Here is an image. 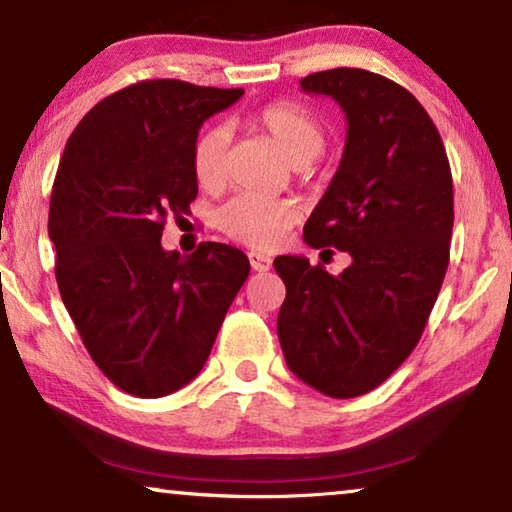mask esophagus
<instances>
[{"label":"esophagus","mask_w":512,"mask_h":512,"mask_svg":"<svg viewBox=\"0 0 512 512\" xmlns=\"http://www.w3.org/2000/svg\"><path fill=\"white\" fill-rule=\"evenodd\" d=\"M248 259H250V266H253L255 271H269L271 269V264H273V259L269 257V255H264V253H257V250H250L248 253Z\"/></svg>","instance_id":"1"}]
</instances>
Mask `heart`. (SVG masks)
<instances>
[{"mask_svg":"<svg viewBox=\"0 0 512 512\" xmlns=\"http://www.w3.org/2000/svg\"><path fill=\"white\" fill-rule=\"evenodd\" d=\"M246 124L264 133L292 165H305L324 149V126L305 105L296 101H271L250 112ZM227 137L220 128H207L193 142V172L202 188L216 190L225 183ZM296 223L289 202L239 195L218 211V230L253 248H276Z\"/></svg>","mask_w":512,"mask_h":512,"instance_id":"1","label":"heart"}]
</instances>
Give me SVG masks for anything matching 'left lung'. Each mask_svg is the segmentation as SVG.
I'll return each mask as SVG.
<instances>
[{
    "label": "left lung",
    "instance_id": "left-lung-1",
    "mask_svg": "<svg viewBox=\"0 0 512 512\" xmlns=\"http://www.w3.org/2000/svg\"><path fill=\"white\" fill-rule=\"evenodd\" d=\"M301 89L347 114L340 167L303 239L352 264L331 276L305 257H276L287 287L278 338L296 377L345 400L386 381L421 340L451 255L453 177L437 126L398 82L331 68Z\"/></svg>",
    "mask_w": 512,
    "mask_h": 512
}]
</instances>
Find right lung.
<instances>
[{
    "label": "right lung",
    "mask_w": 512,
    "mask_h": 512,
    "mask_svg": "<svg viewBox=\"0 0 512 512\" xmlns=\"http://www.w3.org/2000/svg\"><path fill=\"white\" fill-rule=\"evenodd\" d=\"M243 89L144 80L94 105L66 142L48 234L61 301L89 356L135 398H163L207 363L250 273L248 257L204 241L160 246L167 216L197 197L193 142Z\"/></svg>",
    "instance_id": "1"
}]
</instances>
